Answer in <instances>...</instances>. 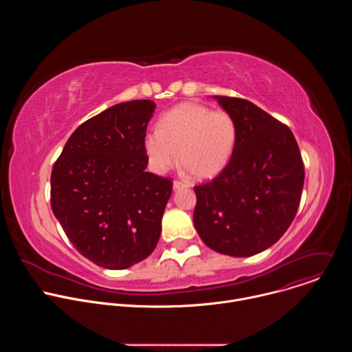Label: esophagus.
I'll list each match as a JSON object with an SVG mask.
<instances>
[{"mask_svg":"<svg viewBox=\"0 0 352 352\" xmlns=\"http://www.w3.org/2000/svg\"><path fill=\"white\" fill-rule=\"evenodd\" d=\"M184 186H188V184H185V182H181V181H178V179H175L174 182H173V188L177 190V189H179V188H184Z\"/></svg>","mask_w":352,"mask_h":352,"instance_id":"esophagus-1","label":"esophagus"}]
</instances>
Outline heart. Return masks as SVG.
<instances>
[{"label":"heart","mask_w":352,"mask_h":352,"mask_svg":"<svg viewBox=\"0 0 352 352\" xmlns=\"http://www.w3.org/2000/svg\"><path fill=\"white\" fill-rule=\"evenodd\" d=\"M236 143V125L224 110L200 103H184L170 110L159 129L147 131L144 148L157 171H167L178 163L192 177L209 179L230 163Z\"/></svg>","instance_id":"b5f03b06"}]
</instances>
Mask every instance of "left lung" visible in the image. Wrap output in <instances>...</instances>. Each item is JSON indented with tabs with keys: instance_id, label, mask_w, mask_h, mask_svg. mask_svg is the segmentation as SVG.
I'll list each match as a JSON object with an SVG mask.
<instances>
[{
	"instance_id": "left-lung-1",
	"label": "left lung",
	"mask_w": 352,
	"mask_h": 352,
	"mask_svg": "<svg viewBox=\"0 0 352 352\" xmlns=\"http://www.w3.org/2000/svg\"><path fill=\"white\" fill-rule=\"evenodd\" d=\"M216 98L235 121L236 143L227 167L195 186L193 224L216 252L252 256L291 226L304 188V162L287 125L245 98Z\"/></svg>"
}]
</instances>
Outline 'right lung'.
Returning a JSON list of instances; mask_svg holds the SVG:
<instances>
[{
  "instance_id": "add662e5",
  "label": "right lung",
  "mask_w": 352,
  "mask_h": 352,
  "mask_svg": "<svg viewBox=\"0 0 352 352\" xmlns=\"http://www.w3.org/2000/svg\"><path fill=\"white\" fill-rule=\"evenodd\" d=\"M155 109L152 100H132L91 117L53 167V213L78 252L100 267L128 269L159 242L173 182L146 171Z\"/></svg>"
}]
</instances>
